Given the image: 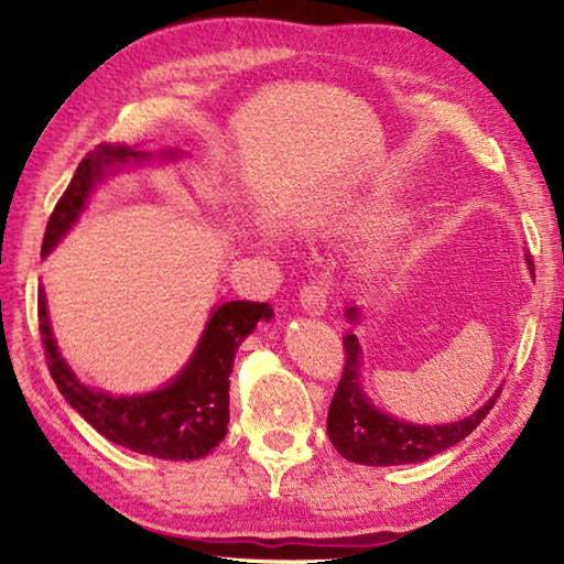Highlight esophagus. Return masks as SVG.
I'll list each match as a JSON object with an SVG mask.
<instances>
[{"label":"esophagus","mask_w":564,"mask_h":564,"mask_svg":"<svg viewBox=\"0 0 564 564\" xmlns=\"http://www.w3.org/2000/svg\"><path fill=\"white\" fill-rule=\"evenodd\" d=\"M327 303H329V285L327 283L310 281V283L303 285L301 305H303V310H305L307 315H313V317L325 315Z\"/></svg>","instance_id":"1"}]
</instances>
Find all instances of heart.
Here are the masks:
<instances>
[{
    "mask_svg": "<svg viewBox=\"0 0 564 564\" xmlns=\"http://www.w3.org/2000/svg\"><path fill=\"white\" fill-rule=\"evenodd\" d=\"M390 198H392V194H390L388 182H382V178H378V182L368 184L366 188L356 191L354 196L346 198L341 206L329 215L327 227H329L332 232H346V230H356V227H364L370 220H376L378 215L386 210ZM406 230H410V220H406V218L394 220L390 225V230H388L390 242L386 245V249H392L394 247L392 239L402 237ZM386 249H380V257H388Z\"/></svg>",
    "mask_w": 564,
    "mask_h": 564,
    "instance_id": "b5f03b06",
    "label": "heart"
}]
</instances>
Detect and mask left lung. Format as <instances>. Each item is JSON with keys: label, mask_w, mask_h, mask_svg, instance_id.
<instances>
[{"label": "left lung", "mask_w": 564, "mask_h": 564, "mask_svg": "<svg viewBox=\"0 0 564 564\" xmlns=\"http://www.w3.org/2000/svg\"><path fill=\"white\" fill-rule=\"evenodd\" d=\"M525 263L533 273V257L525 254ZM358 315L361 307L349 305L344 317L358 325ZM344 351L346 364L344 373L339 380V388L334 392L329 414H327V434L346 460L358 465H410V463H424L431 455L443 453L446 448L460 443L467 434H473V429L492 410L499 392L497 390L480 410L473 412L470 416L460 419V422L451 424H412L398 419L392 414H386L370 402V398L364 390L361 382V344H358L356 334H346L344 337Z\"/></svg>", "instance_id": "1"}]
</instances>
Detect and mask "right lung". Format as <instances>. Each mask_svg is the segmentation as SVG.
<instances>
[{"instance_id": "obj_1", "label": "right lung", "mask_w": 564, "mask_h": 564, "mask_svg": "<svg viewBox=\"0 0 564 564\" xmlns=\"http://www.w3.org/2000/svg\"><path fill=\"white\" fill-rule=\"evenodd\" d=\"M178 152L162 150V160H174ZM150 152L126 145H99L77 166L63 198L47 220L41 254L47 257L82 210L99 182L126 164L148 162ZM269 303L232 301L213 307L200 339L188 364L166 386L142 394H111L94 390L72 373L53 339L43 285L39 289V322L45 346L47 370L57 390L84 422L104 438L142 455L162 460H198L208 455L227 434L230 422V373L235 354L261 319H271Z\"/></svg>"}]
</instances>
